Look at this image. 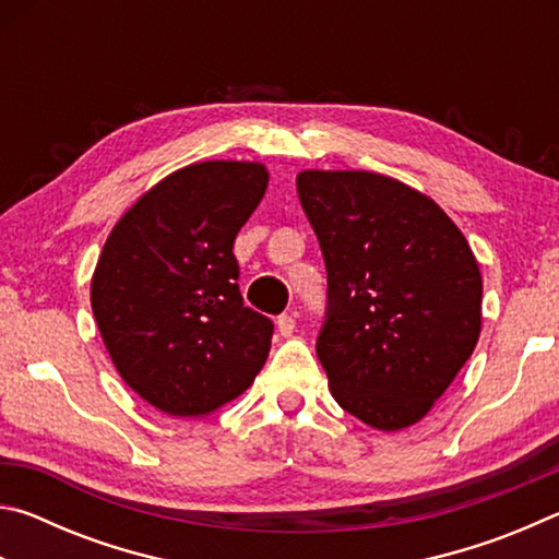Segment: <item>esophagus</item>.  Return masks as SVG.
<instances>
[{
    "label": "esophagus",
    "mask_w": 559,
    "mask_h": 559,
    "mask_svg": "<svg viewBox=\"0 0 559 559\" xmlns=\"http://www.w3.org/2000/svg\"><path fill=\"white\" fill-rule=\"evenodd\" d=\"M276 328H278V333H281L283 337H290L293 330H296V320H293V316L283 313V316H278V320H276Z\"/></svg>",
    "instance_id": "esophagus-1"
}]
</instances>
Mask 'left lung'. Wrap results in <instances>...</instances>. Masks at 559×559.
<instances>
[{
    "label": "left lung",
    "mask_w": 559,
    "mask_h": 559,
    "mask_svg": "<svg viewBox=\"0 0 559 559\" xmlns=\"http://www.w3.org/2000/svg\"><path fill=\"white\" fill-rule=\"evenodd\" d=\"M296 185L328 269L316 349L330 392L367 427H412L478 343V261L449 214L400 179L302 169Z\"/></svg>",
    "instance_id": "left-lung-1"
}]
</instances>
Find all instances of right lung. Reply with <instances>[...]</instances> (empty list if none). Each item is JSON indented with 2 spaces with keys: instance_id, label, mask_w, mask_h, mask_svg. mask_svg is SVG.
<instances>
[{
  "instance_id": "add662e5",
  "label": "right lung",
  "mask_w": 559,
  "mask_h": 559,
  "mask_svg": "<svg viewBox=\"0 0 559 559\" xmlns=\"http://www.w3.org/2000/svg\"><path fill=\"white\" fill-rule=\"evenodd\" d=\"M261 163L206 159L147 189L120 216L91 281L118 374L169 416H206L251 386L273 323L246 308L234 239L263 200Z\"/></svg>"
}]
</instances>
